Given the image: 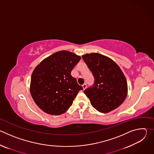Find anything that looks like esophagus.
<instances>
[{
  "label": "esophagus",
  "mask_w": 154,
  "mask_h": 154,
  "mask_svg": "<svg viewBox=\"0 0 154 154\" xmlns=\"http://www.w3.org/2000/svg\"><path fill=\"white\" fill-rule=\"evenodd\" d=\"M82 87H83V90H85L86 88H87V85H86V83H84L83 85H82Z\"/></svg>",
  "instance_id": "1"
}]
</instances>
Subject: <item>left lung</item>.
<instances>
[{"mask_svg":"<svg viewBox=\"0 0 154 154\" xmlns=\"http://www.w3.org/2000/svg\"><path fill=\"white\" fill-rule=\"evenodd\" d=\"M82 57L94 77V85L84 91L92 106L103 113L117 108L127 94V80L118 65L98 53L86 54Z\"/></svg>","mask_w":154,"mask_h":154,"instance_id":"obj_1","label":"left lung"}]
</instances>
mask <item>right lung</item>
<instances>
[{
  "label": "right lung",
  "instance_id": "1",
  "mask_svg": "<svg viewBox=\"0 0 154 154\" xmlns=\"http://www.w3.org/2000/svg\"><path fill=\"white\" fill-rule=\"evenodd\" d=\"M81 57L62 51L43 60L35 68L30 82L32 97L43 112L60 115L72 105L83 87L71 72Z\"/></svg>",
  "mask_w": 154,
  "mask_h": 154
}]
</instances>
